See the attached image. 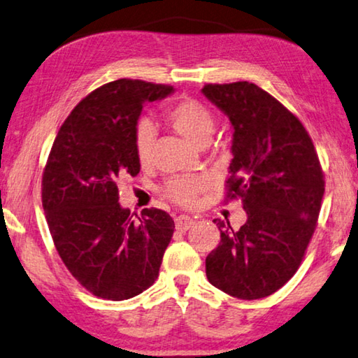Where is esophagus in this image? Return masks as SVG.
<instances>
[{"label": "esophagus", "instance_id": "obj_1", "mask_svg": "<svg viewBox=\"0 0 358 358\" xmlns=\"http://www.w3.org/2000/svg\"><path fill=\"white\" fill-rule=\"evenodd\" d=\"M193 224H195V222H193V219H190L189 215H179V217H176V230L179 231H187Z\"/></svg>", "mask_w": 358, "mask_h": 358}]
</instances>
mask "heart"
<instances>
[{"instance_id": "1", "label": "heart", "mask_w": 358, "mask_h": 358, "mask_svg": "<svg viewBox=\"0 0 358 358\" xmlns=\"http://www.w3.org/2000/svg\"><path fill=\"white\" fill-rule=\"evenodd\" d=\"M166 122L176 133L189 141L196 148L208 144L214 133V115L201 101L192 98H184L173 104L166 113ZM155 131L149 122H141L134 136V150L138 162L143 166H148L152 157ZM204 180L196 178H178L166 185V196L174 203L182 206L195 204L198 193L203 190Z\"/></svg>"}]
</instances>
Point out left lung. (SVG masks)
<instances>
[{"label": "left lung", "mask_w": 358, "mask_h": 358, "mask_svg": "<svg viewBox=\"0 0 358 358\" xmlns=\"http://www.w3.org/2000/svg\"><path fill=\"white\" fill-rule=\"evenodd\" d=\"M201 92L230 119L227 198H241L248 214L238 231L219 220L220 244L206 257V276L228 295L259 300L300 266L317 225L324 173L301 122L259 85L206 84Z\"/></svg>", "instance_id": "8db88e82"}]
</instances>
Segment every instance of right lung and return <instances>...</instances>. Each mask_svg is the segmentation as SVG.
<instances>
[{
    "instance_id": "1",
    "label": "right lung",
    "mask_w": 358,
    "mask_h": 358,
    "mask_svg": "<svg viewBox=\"0 0 358 358\" xmlns=\"http://www.w3.org/2000/svg\"><path fill=\"white\" fill-rule=\"evenodd\" d=\"M173 87L119 79L93 90L58 131L43 174V208L58 255L78 282L122 301L155 282L174 220L162 209L134 218L117 180L141 169L134 136L144 103Z\"/></svg>"
}]
</instances>
